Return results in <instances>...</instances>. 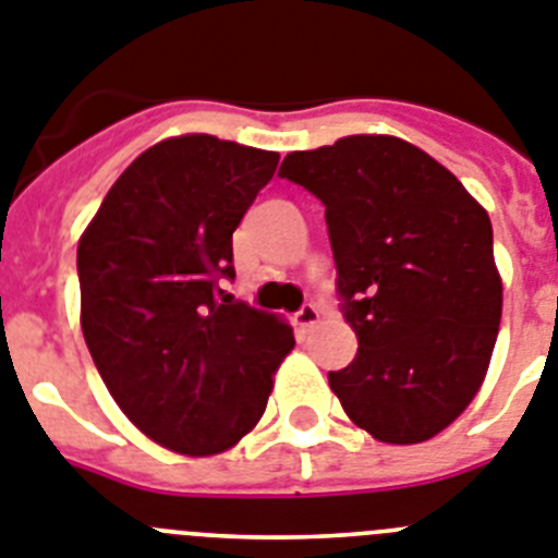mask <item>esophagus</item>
Masks as SVG:
<instances>
[{
	"instance_id": "esophagus-1",
	"label": "esophagus",
	"mask_w": 558,
	"mask_h": 558,
	"mask_svg": "<svg viewBox=\"0 0 558 558\" xmlns=\"http://www.w3.org/2000/svg\"><path fill=\"white\" fill-rule=\"evenodd\" d=\"M319 323V308L314 303H306V306H300L298 314H294V326H298L300 333L312 331L314 326Z\"/></svg>"
}]
</instances>
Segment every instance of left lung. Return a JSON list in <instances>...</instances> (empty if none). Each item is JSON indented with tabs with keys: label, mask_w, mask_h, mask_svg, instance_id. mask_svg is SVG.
<instances>
[{
	"label": "left lung",
	"mask_w": 558,
	"mask_h": 558,
	"mask_svg": "<svg viewBox=\"0 0 558 558\" xmlns=\"http://www.w3.org/2000/svg\"><path fill=\"white\" fill-rule=\"evenodd\" d=\"M278 177L326 207L339 308L360 339L351 365L328 373L348 418L385 444L447 429L500 331L488 213L429 154L385 134L294 151Z\"/></svg>",
	"instance_id": "left-lung-1"
}]
</instances>
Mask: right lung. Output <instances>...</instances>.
I'll list each match as a JSON object with an SVG mask.
<instances>
[{
    "label": "right lung",
    "instance_id": "obj_1",
    "mask_svg": "<svg viewBox=\"0 0 558 558\" xmlns=\"http://www.w3.org/2000/svg\"><path fill=\"white\" fill-rule=\"evenodd\" d=\"M278 154L171 137L140 154L77 244L81 328L100 379L165 449L216 454L258 424L292 328L227 294L232 232Z\"/></svg>",
    "mask_w": 558,
    "mask_h": 558
}]
</instances>
